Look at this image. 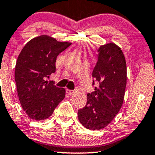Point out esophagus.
Masks as SVG:
<instances>
[{
  "label": "esophagus",
  "instance_id": "obj_1",
  "mask_svg": "<svg viewBox=\"0 0 155 155\" xmlns=\"http://www.w3.org/2000/svg\"><path fill=\"white\" fill-rule=\"evenodd\" d=\"M66 93H67L68 95H73L74 93V91H71V90L67 89V90H66Z\"/></svg>",
  "mask_w": 155,
  "mask_h": 155
}]
</instances>
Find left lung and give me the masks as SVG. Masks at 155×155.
I'll list each match as a JSON object with an SVG mask.
<instances>
[{
	"mask_svg": "<svg viewBox=\"0 0 155 155\" xmlns=\"http://www.w3.org/2000/svg\"><path fill=\"white\" fill-rule=\"evenodd\" d=\"M98 52L92 76L99 85L87 95L86 105L78 111L80 123L92 130L104 128L116 116L121 108L127 85V64L120 48L110 42L100 46Z\"/></svg>",
	"mask_w": 155,
	"mask_h": 155,
	"instance_id": "left-lung-1",
	"label": "left lung"
}]
</instances>
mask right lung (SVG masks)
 <instances>
[{"instance_id":"1","label":"right lung","mask_w":155,"mask_h":155,"mask_svg":"<svg viewBox=\"0 0 155 155\" xmlns=\"http://www.w3.org/2000/svg\"><path fill=\"white\" fill-rule=\"evenodd\" d=\"M71 45L47 35L35 37L20 53L15 79L20 104L30 118L45 120L65 96V90L45 81L56 71L57 56Z\"/></svg>"}]
</instances>
